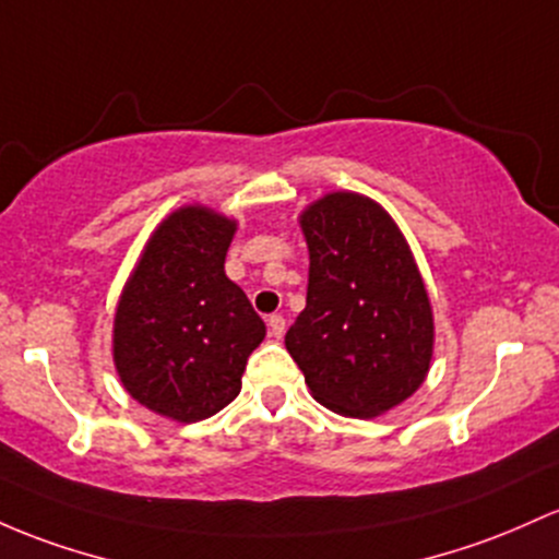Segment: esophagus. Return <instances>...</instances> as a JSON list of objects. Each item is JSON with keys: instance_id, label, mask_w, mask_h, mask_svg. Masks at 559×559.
<instances>
[{"instance_id": "obj_1", "label": "esophagus", "mask_w": 559, "mask_h": 559, "mask_svg": "<svg viewBox=\"0 0 559 559\" xmlns=\"http://www.w3.org/2000/svg\"><path fill=\"white\" fill-rule=\"evenodd\" d=\"M267 331H270V336L281 340V336H284V331H286V318L278 316V312H275V316H270L267 318Z\"/></svg>"}]
</instances>
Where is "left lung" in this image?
<instances>
[{
    "label": "left lung",
    "mask_w": 559,
    "mask_h": 559,
    "mask_svg": "<svg viewBox=\"0 0 559 559\" xmlns=\"http://www.w3.org/2000/svg\"><path fill=\"white\" fill-rule=\"evenodd\" d=\"M308 305L286 349L321 406L371 419L419 390L432 360V308L406 238L377 201L329 193L299 217Z\"/></svg>",
    "instance_id": "8db88e82"
}]
</instances>
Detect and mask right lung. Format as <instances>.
<instances>
[{"label": "right lung", "instance_id": "right-lung-1", "mask_svg": "<svg viewBox=\"0 0 559 559\" xmlns=\"http://www.w3.org/2000/svg\"><path fill=\"white\" fill-rule=\"evenodd\" d=\"M236 223L206 206L171 212L145 243L114 318V364L138 403L201 421L241 392L265 323L225 275Z\"/></svg>", "mask_w": 559, "mask_h": 559}]
</instances>
